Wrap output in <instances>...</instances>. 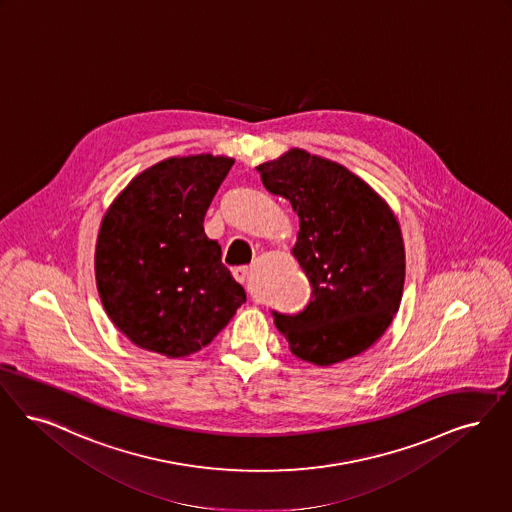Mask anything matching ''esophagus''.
Wrapping results in <instances>:
<instances>
[{
    "mask_svg": "<svg viewBox=\"0 0 512 512\" xmlns=\"http://www.w3.org/2000/svg\"><path fill=\"white\" fill-rule=\"evenodd\" d=\"M232 274H234V278H236L240 284H244L247 280V276H249V266H238V268L232 270Z\"/></svg>",
    "mask_w": 512,
    "mask_h": 512,
    "instance_id": "1",
    "label": "esophagus"
}]
</instances>
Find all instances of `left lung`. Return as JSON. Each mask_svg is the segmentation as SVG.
<instances>
[{"label": "left lung", "mask_w": 512, "mask_h": 512, "mask_svg": "<svg viewBox=\"0 0 512 512\" xmlns=\"http://www.w3.org/2000/svg\"><path fill=\"white\" fill-rule=\"evenodd\" d=\"M257 171L299 217L293 255L312 287L301 312L272 310L276 328L297 358L316 366L362 354L402 301L406 253L392 209L347 167L301 148Z\"/></svg>", "instance_id": "1"}]
</instances>
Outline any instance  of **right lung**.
<instances>
[{
    "mask_svg": "<svg viewBox=\"0 0 512 512\" xmlns=\"http://www.w3.org/2000/svg\"><path fill=\"white\" fill-rule=\"evenodd\" d=\"M232 158L183 156L148 167L104 215L95 276L104 310L137 347L183 358L225 328L246 291L204 232Z\"/></svg>",
    "mask_w": 512,
    "mask_h": 512,
    "instance_id": "right-lung-1",
    "label": "right lung"
}]
</instances>
